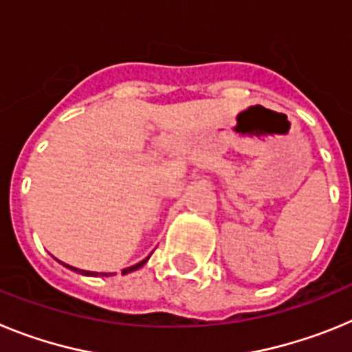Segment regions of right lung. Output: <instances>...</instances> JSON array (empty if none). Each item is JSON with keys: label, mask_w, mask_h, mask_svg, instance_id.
Instances as JSON below:
<instances>
[{"label": "right lung", "mask_w": 352, "mask_h": 352, "mask_svg": "<svg viewBox=\"0 0 352 352\" xmlns=\"http://www.w3.org/2000/svg\"><path fill=\"white\" fill-rule=\"evenodd\" d=\"M148 259H149V257H146V259H144V261H141V263L133 264V266H130V268L123 270V275H126V273H130V272H135V270H139V268H141V266H144V264L148 263ZM65 266H67V268H70V270H74V272H79V273H82V275H88V276H96V275H98V273H96V272H86V270H77V268H72V266H68V264H65ZM102 275H105V276H107V273H102ZM109 275H111V273H109Z\"/></svg>", "instance_id": "1"}]
</instances>
